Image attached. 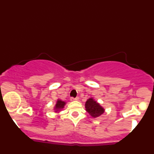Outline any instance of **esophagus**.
Here are the masks:
<instances>
[{
    "mask_svg": "<svg viewBox=\"0 0 154 154\" xmlns=\"http://www.w3.org/2000/svg\"><path fill=\"white\" fill-rule=\"evenodd\" d=\"M79 100V98L78 97H75V98H74V97H71V99H70L71 101H77V100Z\"/></svg>",
    "mask_w": 154,
    "mask_h": 154,
    "instance_id": "34e87169",
    "label": "esophagus"
}]
</instances>
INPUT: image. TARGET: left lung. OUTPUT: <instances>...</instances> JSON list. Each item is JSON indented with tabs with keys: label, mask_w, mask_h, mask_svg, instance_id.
<instances>
[{
	"label": "left lung",
	"mask_w": 154,
	"mask_h": 154,
	"mask_svg": "<svg viewBox=\"0 0 154 154\" xmlns=\"http://www.w3.org/2000/svg\"><path fill=\"white\" fill-rule=\"evenodd\" d=\"M85 110L92 118H97L104 112L105 109L92 97L87 100L85 104Z\"/></svg>",
	"instance_id": "1"
}]
</instances>
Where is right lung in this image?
Here are the masks:
<instances>
[{"mask_svg":"<svg viewBox=\"0 0 154 154\" xmlns=\"http://www.w3.org/2000/svg\"><path fill=\"white\" fill-rule=\"evenodd\" d=\"M66 104V102L62 101V100H57V104H56L54 108V110L55 112H59L62 110L63 108H64L65 107V106Z\"/></svg>","mask_w":154,"mask_h":154,"instance_id":"obj_1","label":"right lung"}]
</instances>
